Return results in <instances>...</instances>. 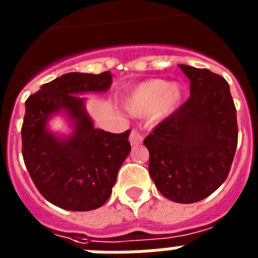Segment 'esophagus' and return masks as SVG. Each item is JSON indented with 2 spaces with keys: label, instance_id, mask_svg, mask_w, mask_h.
I'll return each mask as SVG.
<instances>
[{
  "label": "esophagus",
  "instance_id": "esophagus-1",
  "mask_svg": "<svg viewBox=\"0 0 258 258\" xmlns=\"http://www.w3.org/2000/svg\"><path fill=\"white\" fill-rule=\"evenodd\" d=\"M142 142H143L142 134L139 133L138 130H131V134H130V143L133 146H138L141 145Z\"/></svg>",
  "mask_w": 258,
  "mask_h": 258
}]
</instances>
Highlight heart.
<instances>
[{
  "label": "heart",
  "instance_id": "obj_1",
  "mask_svg": "<svg viewBox=\"0 0 258 258\" xmlns=\"http://www.w3.org/2000/svg\"><path fill=\"white\" fill-rule=\"evenodd\" d=\"M183 99L182 87L163 79H151L141 83L125 97V108L135 116H147L155 112L157 116L171 115Z\"/></svg>",
  "mask_w": 258,
  "mask_h": 258
}]
</instances>
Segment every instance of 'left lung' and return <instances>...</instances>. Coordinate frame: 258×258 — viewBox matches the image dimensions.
Here are the masks:
<instances>
[{"label": "left lung", "instance_id": "left-lung-1", "mask_svg": "<svg viewBox=\"0 0 258 258\" xmlns=\"http://www.w3.org/2000/svg\"><path fill=\"white\" fill-rule=\"evenodd\" d=\"M190 97L146 137L149 172L167 200L192 204L228 178L236 154L237 111L228 82L212 71L180 64Z\"/></svg>", "mask_w": 258, "mask_h": 258}]
</instances>
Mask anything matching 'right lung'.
Here are the masks:
<instances>
[{
  "mask_svg": "<svg viewBox=\"0 0 258 258\" xmlns=\"http://www.w3.org/2000/svg\"><path fill=\"white\" fill-rule=\"evenodd\" d=\"M111 84L109 71L99 75L71 72L42 84L26 99L22 157L38 191L58 208L88 212L103 206L131 151L130 130L112 134L95 128L86 111V97L79 96L104 92ZM62 110L75 130L64 140L46 128L50 116Z\"/></svg>",
  "mask_w": 258,
  "mask_h": 258,
  "instance_id": "add662e5",
  "label": "right lung"
}]
</instances>
